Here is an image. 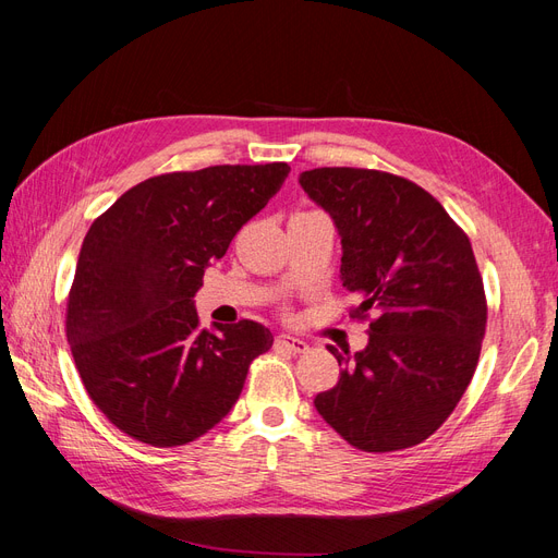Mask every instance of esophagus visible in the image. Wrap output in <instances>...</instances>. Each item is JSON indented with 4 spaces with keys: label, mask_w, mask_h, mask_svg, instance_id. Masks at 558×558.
I'll return each instance as SVG.
<instances>
[{
    "label": "esophagus",
    "mask_w": 558,
    "mask_h": 558,
    "mask_svg": "<svg viewBox=\"0 0 558 558\" xmlns=\"http://www.w3.org/2000/svg\"><path fill=\"white\" fill-rule=\"evenodd\" d=\"M277 344L281 349L293 351V353H305L310 349V344L305 340H300V337H293V335H279L277 337Z\"/></svg>",
    "instance_id": "esophagus-1"
}]
</instances>
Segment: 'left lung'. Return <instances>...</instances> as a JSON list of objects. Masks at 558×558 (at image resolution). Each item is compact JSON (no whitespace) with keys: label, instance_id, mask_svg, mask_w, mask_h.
<instances>
[{"label":"left lung","instance_id":"obj_1","mask_svg":"<svg viewBox=\"0 0 558 558\" xmlns=\"http://www.w3.org/2000/svg\"><path fill=\"white\" fill-rule=\"evenodd\" d=\"M342 238V286L367 318L363 351L328 347L340 381L316 412L361 451L408 449L440 428L475 375L486 295L468 234L414 181L361 167L300 174Z\"/></svg>","mask_w":558,"mask_h":558}]
</instances>
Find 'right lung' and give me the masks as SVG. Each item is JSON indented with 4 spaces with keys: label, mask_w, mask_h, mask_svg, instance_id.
<instances>
[{
    "label": "right lung",
    "mask_w": 558,
    "mask_h": 558,
    "mask_svg": "<svg viewBox=\"0 0 558 558\" xmlns=\"http://www.w3.org/2000/svg\"><path fill=\"white\" fill-rule=\"evenodd\" d=\"M289 172L267 162L150 177L93 221L66 298V342L88 396L132 440H197L272 347V332L248 318L199 328L193 295Z\"/></svg>",
    "instance_id": "add662e5"
}]
</instances>
